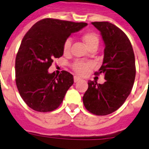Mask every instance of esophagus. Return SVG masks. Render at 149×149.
<instances>
[{
	"label": "esophagus",
	"instance_id": "1",
	"mask_svg": "<svg viewBox=\"0 0 149 149\" xmlns=\"http://www.w3.org/2000/svg\"><path fill=\"white\" fill-rule=\"evenodd\" d=\"M80 80H81V77H77V76H74V82H77V81H79Z\"/></svg>",
	"mask_w": 149,
	"mask_h": 149
}]
</instances>
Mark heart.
<instances>
[{
  "label": "heart",
  "instance_id": "1",
  "mask_svg": "<svg viewBox=\"0 0 149 149\" xmlns=\"http://www.w3.org/2000/svg\"><path fill=\"white\" fill-rule=\"evenodd\" d=\"M82 39L84 42H85V44H86V45L88 47V48H90L91 46L95 45H98V42H99L97 34L93 32H88L84 33L82 36ZM71 45H72V39L68 38V39H65V41L64 42V44H63V51H64V53L66 54L69 52ZM90 63H85V62L82 61H77L74 63L73 68L74 70L79 74H85L87 72L88 68L90 67Z\"/></svg>",
  "mask_w": 149,
  "mask_h": 149
}]
</instances>
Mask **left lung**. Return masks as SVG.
<instances>
[{
    "mask_svg": "<svg viewBox=\"0 0 149 149\" xmlns=\"http://www.w3.org/2000/svg\"><path fill=\"white\" fill-rule=\"evenodd\" d=\"M104 43L102 65L95 74L103 73V84L89 81L83 97L86 110L98 116L113 113L122 106L134 86L136 67L131 43L122 30L107 22H92Z\"/></svg>",
    "mask_w": 149,
    "mask_h": 149,
    "instance_id": "obj_1",
    "label": "left lung"
}]
</instances>
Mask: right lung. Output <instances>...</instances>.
Masks as SVG:
<instances>
[{
	"mask_svg": "<svg viewBox=\"0 0 149 149\" xmlns=\"http://www.w3.org/2000/svg\"><path fill=\"white\" fill-rule=\"evenodd\" d=\"M84 22L53 18L39 21L27 31L15 58V82L27 106L38 112L53 111L61 104L74 84L72 74L49 73L54 58L63 54V44L74 33L86 27Z\"/></svg>",
	"mask_w": 149,
	"mask_h": 149,
	"instance_id": "1",
	"label": "right lung"
}]
</instances>
